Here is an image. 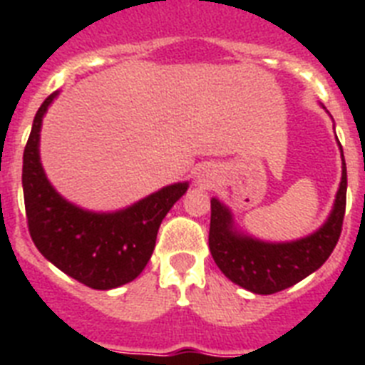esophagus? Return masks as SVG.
I'll return each mask as SVG.
<instances>
[{
	"label": "esophagus",
	"instance_id": "34e87169",
	"mask_svg": "<svg viewBox=\"0 0 365 365\" xmlns=\"http://www.w3.org/2000/svg\"><path fill=\"white\" fill-rule=\"evenodd\" d=\"M215 170L214 166H201L197 170V185L202 186V188H210V186H214L215 182Z\"/></svg>",
	"mask_w": 365,
	"mask_h": 365
}]
</instances>
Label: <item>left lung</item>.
<instances>
[{
	"label": "left lung",
	"instance_id": "8db88e82",
	"mask_svg": "<svg viewBox=\"0 0 365 365\" xmlns=\"http://www.w3.org/2000/svg\"><path fill=\"white\" fill-rule=\"evenodd\" d=\"M341 151V146H340ZM341 180L327 221L314 234L291 243H267L235 230L230 210L212 199L208 245L215 265L235 285L254 294H274L320 269L336 247L346 214L347 170L341 151Z\"/></svg>",
	"mask_w": 365,
	"mask_h": 365
}]
</instances>
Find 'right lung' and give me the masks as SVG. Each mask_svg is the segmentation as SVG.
I'll list each match as a JSON object with an SVG mask.
<instances>
[{"mask_svg": "<svg viewBox=\"0 0 365 365\" xmlns=\"http://www.w3.org/2000/svg\"><path fill=\"white\" fill-rule=\"evenodd\" d=\"M58 93L38 109L24 151V199L29 232L45 259L83 285L109 291L143 272L155 248L160 222L188 190V182L164 186L124 210H83L51 186L40 163L41 120Z\"/></svg>", "mask_w": 365, "mask_h": 365, "instance_id": "add662e5", "label": "right lung"}]
</instances>
